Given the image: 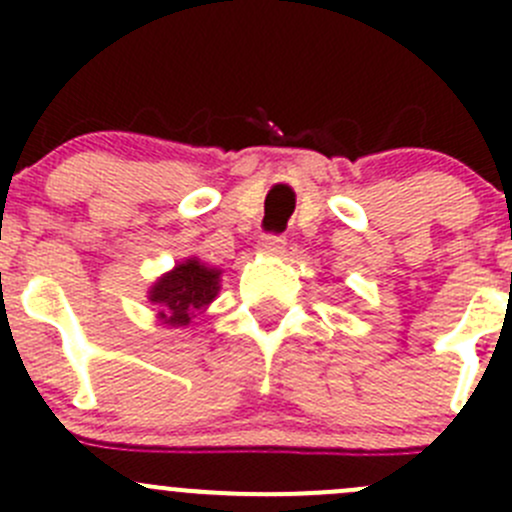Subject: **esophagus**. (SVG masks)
<instances>
[{
    "label": "esophagus",
    "instance_id": "1",
    "mask_svg": "<svg viewBox=\"0 0 512 512\" xmlns=\"http://www.w3.org/2000/svg\"><path fill=\"white\" fill-rule=\"evenodd\" d=\"M260 252H265V255H282L285 252V235H275V232L262 235Z\"/></svg>",
    "mask_w": 512,
    "mask_h": 512
}]
</instances>
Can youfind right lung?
I'll list each match as a JSON object with an SVG mask.
<instances>
[{
	"mask_svg": "<svg viewBox=\"0 0 512 512\" xmlns=\"http://www.w3.org/2000/svg\"><path fill=\"white\" fill-rule=\"evenodd\" d=\"M218 282V270H210L198 260H188L151 287V302L160 307L158 314L165 324L183 327L213 302L220 289Z\"/></svg>",
	"mask_w": 512,
	"mask_h": 512,
	"instance_id": "1",
	"label": "right lung"
}]
</instances>
